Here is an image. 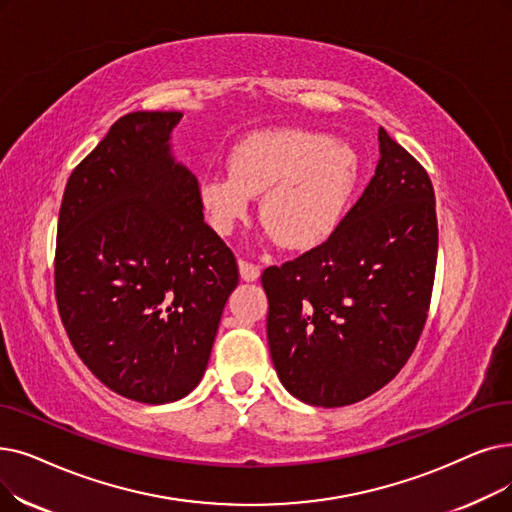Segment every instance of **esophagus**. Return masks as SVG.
<instances>
[{
	"instance_id": "34e87169",
	"label": "esophagus",
	"mask_w": 512,
	"mask_h": 512,
	"mask_svg": "<svg viewBox=\"0 0 512 512\" xmlns=\"http://www.w3.org/2000/svg\"><path fill=\"white\" fill-rule=\"evenodd\" d=\"M238 270H240V278L247 282H255L261 276L259 265H255L251 261H244V259H238Z\"/></svg>"
}]
</instances>
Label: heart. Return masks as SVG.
<instances>
[{
  "label": "heart",
  "instance_id": "obj_1",
  "mask_svg": "<svg viewBox=\"0 0 512 512\" xmlns=\"http://www.w3.org/2000/svg\"><path fill=\"white\" fill-rule=\"evenodd\" d=\"M360 157L343 140L307 129H270L242 138L228 173L207 175L198 198L209 226L228 236L259 198V219L284 249H309L328 238L360 182Z\"/></svg>",
  "mask_w": 512,
  "mask_h": 512
}]
</instances>
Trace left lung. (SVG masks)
<instances>
[{
	"instance_id": "8db88e82",
	"label": "left lung",
	"mask_w": 512,
	"mask_h": 512,
	"mask_svg": "<svg viewBox=\"0 0 512 512\" xmlns=\"http://www.w3.org/2000/svg\"><path fill=\"white\" fill-rule=\"evenodd\" d=\"M379 152L370 184L328 240L261 276L278 379L311 406H349L385 387L427 322L433 184L383 127Z\"/></svg>"
}]
</instances>
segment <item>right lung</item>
I'll return each instance as SVG.
<instances>
[{
  "label": "right lung",
  "mask_w": 512,
  "mask_h": 512,
  "mask_svg": "<svg viewBox=\"0 0 512 512\" xmlns=\"http://www.w3.org/2000/svg\"><path fill=\"white\" fill-rule=\"evenodd\" d=\"M184 115L129 113L75 167L56 234V301L75 351L133 402L186 397L209 364L238 265L173 157Z\"/></svg>",
  "instance_id": "obj_1"
}]
</instances>
